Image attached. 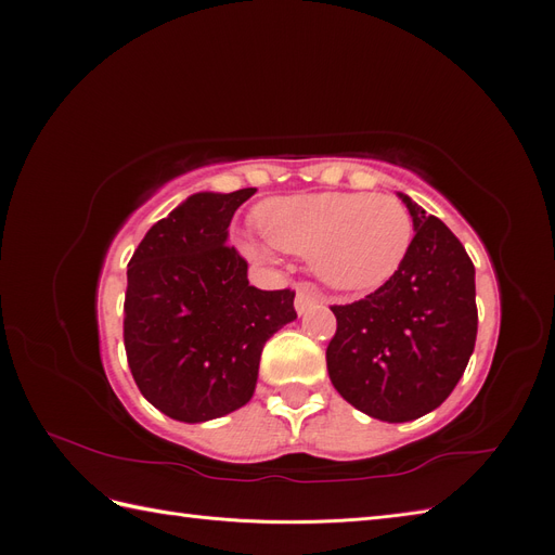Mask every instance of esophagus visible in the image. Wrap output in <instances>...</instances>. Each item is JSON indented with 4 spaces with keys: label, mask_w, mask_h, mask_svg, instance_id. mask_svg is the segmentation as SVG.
<instances>
[{
    "label": "esophagus",
    "mask_w": 555,
    "mask_h": 555,
    "mask_svg": "<svg viewBox=\"0 0 555 555\" xmlns=\"http://www.w3.org/2000/svg\"><path fill=\"white\" fill-rule=\"evenodd\" d=\"M317 304H322V296L317 294L314 287H310L308 282L296 284V312L306 314L310 308H314Z\"/></svg>",
    "instance_id": "obj_1"
}]
</instances>
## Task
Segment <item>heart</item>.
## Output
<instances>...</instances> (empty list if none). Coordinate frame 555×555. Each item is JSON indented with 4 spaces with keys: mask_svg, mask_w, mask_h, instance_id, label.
I'll return each mask as SVG.
<instances>
[{
    "mask_svg": "<svg viewBox=\"0 0 555 555\" xmlns=\"http://www.w3.org/2000/svg\"><path fill=\"white\" fill-rule=\"evenodd\" d=\"M259 229L271 245L245 241L247 257L273 261V246L310 257L314 275L340 292H367L391 280L414 241L410 210L389 194L275 198L259 210Z\"/></svg>",
    "mask_w": 555,
    "mask_h": 555,
    "instance_id": "obj_1",
    "label": "heart"
}]
</instances>
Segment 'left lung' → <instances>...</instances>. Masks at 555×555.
<instances>
[{
    "mask_svg": "<svg viewBox=\"0 0 555 555\" xmlns=\"http://www.w3.org/2000/svg\"><path fill=\"white\" fill-rule=\"evenodd\" d=\"M414 241L398 273L349 306H333L338 331L328 377L349 405L402 424L440 408L477 340L475 266L444 222L398 194Z\"/></svg>",
    "mask_w": 555,
    "mask_h": 555,
    "instance_id": "8db88e82",
    "label": "left lung"
}]
</instances>
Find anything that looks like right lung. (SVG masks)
<instances>
[{"mask_svg":"<svg viewBox=\"0 0 555 555\" xmlns=\"http://www.w3.org/2000/svg\"><path fill=\"white\" fill-rule=\"evenodd\" d=\"M255 192L188 196L127 266L131 375L176 422H210L249 402L266 340L296 319L294 292L249 287L245 259L227 245L233 212Z\"/></svg>","mask_w":555,"mask_h":555,"instance_id":"obj_1","label":"right lung"}]
</instances>
